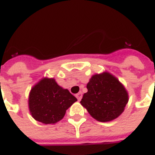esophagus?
<instances>
[{"label": "esophagus", "mask_w": 155, "mask_h": 155, "mask_svg": "<svg viewBox=\"0 0 155 155\" xmlns=\"http://www.w3.org/2000/svg\"><path fill=\"white\" fill-rule=\"evenodd\" d=\"M76 97H77V99L79 101H80L81 100V97H82V93H81V92H79V93H77Z\"/></svg>", "instance_id": "obj_1"}]
</instances>
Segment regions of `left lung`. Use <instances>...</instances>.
Returning <instances> with one entry per match:
<instances>
[{
  "label": "left lung",
  "mask_w": 155,
  "mask_h": 155,
  "mask_svg": "<svg viewBox=\"0 0 155 155\" xmlns=\"http://www.w3.org/2000/svg\"><path fill=\"white\" fill-rule=\"evenodd\" d=\"M81 104L93 118L108 122L124 112L128 95L124 85L108 73L93 75L87 84Z\"/></svg>",
  "instance_id": "obj_1"
}]
</instances>
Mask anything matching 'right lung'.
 <instances>
[{
  "mask_svg": "<svg viewBox=\"0 0 155 155\" xmlns=\"http://www.w3.org/2000/svg\"><path fill=\"white\" fill-rule=\"evenodd\" d=\"M78 100L56 83L54 78H44L30 92L28 105L33 118L48 124L64 117L66 111Z\"/></svg>",
  "mask_w": 155,
  "mask_h": 155,
  "instance_id": "add662e5",
  "label": "right lung"
}]
</instances>
